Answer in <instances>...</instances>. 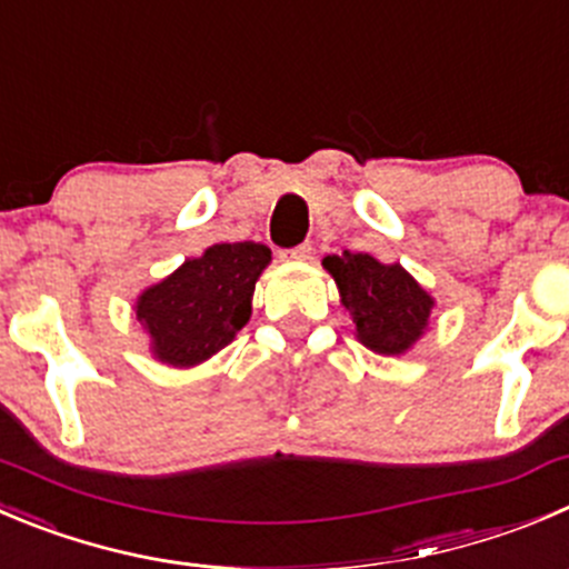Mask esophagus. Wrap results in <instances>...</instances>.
I'll return each mask as SVG.
<instances>
[{
  "mask_svg": "<svg viewBox=\"0 0 569 569\" xmlns=\"http://www.w3.org/2000/svg\"><path fill=\"white\" fill-rule=\"evenodd\" d=\"M280 258H286V261H308V258H311V244H308V241H302V244L280 252Z\"/></svg>",
  "mask_w": 569,
  "mask_h": 569,
  "instance_id": "1",
  "label": "esophagus"
}]
</instances>
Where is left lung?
Returning a JSON list of instances; mask_svg holds the SVG:
<instances>
[{
	"label": "left lung",
	"mask_w": 569,
	"mask_h": 569,
	"mask_svg": "<svg viewBox=\"0 0 569 569\" xmlns=\"http://www.w3.org/2000/svg\"><path fill=\"white\" fill-rule=\"evenodd\" d=\"M322 263L333 274L341 306L352 313L358 339L369 350L400 356L422 336L433 300L400 263H380L350 250L328 256Z\"/></svg>",
	"instance_id": "8db88e82"
}]
</instances>
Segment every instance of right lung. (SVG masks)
I'll use <instances>...</instances> for the list:
<instances>
[{
	"label": "right lung",
	"mask_w": 569,
	"mask_h": 569,
	"mask_svg": "<svg viewBox=\"0 0 569 569\" xmlns=\"http://www.w3.org/2000/svg\"><path fill=\"white\" fill-rule=\"evenodd\" d=\"M269 258V247L256 241L213 244L147 289L136 317L152 336L156 356L172 367H194L233 341L250 319L256 280Z\"/></svg>",
	"instance_id": "1"
}]
</instances>
